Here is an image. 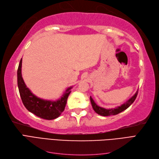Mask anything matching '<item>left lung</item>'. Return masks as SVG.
<instances>
[{"mask_svg":"<svg viewBox=\"0 0 159 159\" xmlns=\"http://www.w3.org/2000/svg\"><path fill=\"white\" fill-rule=\"evenodd\" d=\"M137 94H138V91L131 99H129L127 101L126 103H125L124 104L121 105V106L117 107L116 108H113V109H105V108L98 106V105L94 102L93 99L91 98V97H90V101H91V105H92V107L96 113L100 115H102V116H109V115H117L119 113L123 111L124 110L127 109L130 106V105H131L134 102V100H135L137 96Z\"/></svg>","mask_w":159,"mask_h":159,"instance_id":"8db88e82","label":"left lung"}]
</instances>
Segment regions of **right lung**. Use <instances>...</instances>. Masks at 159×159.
Instances as JSON below:
<instances>
[{
  "label": "right lung",
  "mask_w": 159,
  "mask_h": 159,
  "mask_svg": "<svg viewBox=\"0 0 159 159\" xmlns=\"http://www.w3.org/2000/svg\"><path fill=\"white\" fill-rule=\"evenodd\" d=\"M21 68L22 58L18 68L17 81L19 93L25 107L30 112L42 119L52 120L58 117L65 109L67 100L71 93L70 89L71 87L67 89L61 99L56 102L38 98L31 92L25 85L22 77Z\"/></svg>",
  "instance_id": "right-lung-1"
}]
</instances>
